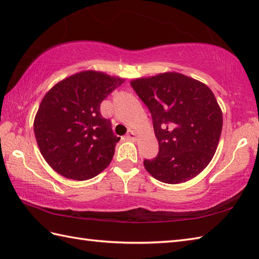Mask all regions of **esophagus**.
<instances>
[{
  "label": "esophagus",
  "instance_id": "obj_1",
  "mask_svg": "<svg viewBox=\"0 0 259 259\" xmlns=\"http://www.w3.org/2000/svg\"><path fill=\"white\" fill-rule=\"evenodd\" d=\"M126 139L131 140V141H135V140H137V135L134 133L133 130H129L128 134H126Z\"/></svg>",
  "mask_w": 259,
  "mask_h": 259
}]
</instances>
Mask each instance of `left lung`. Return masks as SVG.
Segmentation results:
<instances>
[{
	"label": "left lung",
	"mask_w": 259,
	"mask_h": 259,
	"mask_svg": "<svg viewBox=\"0 0 259 259\" xmlns=\"http://www.w3.org/2000/svg\"><path fill=\"white\" fill-rule=\"evenodd\" d=\"M130 84L149 109L159 144L158 156L144 161L147 171L171 185L195 178L211 161L223 129V112L212 91L178 72Z\"/></svg>",
	"instance_id": "8db88e82"
}]
</instances>
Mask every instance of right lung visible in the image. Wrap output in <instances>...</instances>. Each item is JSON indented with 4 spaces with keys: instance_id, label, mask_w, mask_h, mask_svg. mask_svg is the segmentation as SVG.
<instances>
[{
    "instance_id": "add662e5",
    "label": "right lung",
    "mask_w": 259,
    "mask_h": 259,
    "mask_svg": "<svg viewBox=\"0 0 259 259\" xmlns=\"http://www.w3.org/2000/svg\"><path fill=\"white\" fill-rule=\"evenodd\" d=\"M124 79L88 70L70 75L43 97L34 135L43 158L65 178L88 180L111 162L120 140L100 104Z\"/></svg>"
}]
</instances>
